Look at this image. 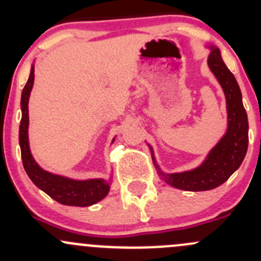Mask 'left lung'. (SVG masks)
Here are the masks:
<instances>
[{"mask_svg":"<svg viewBox=\"0 0 261 261\" xmlns=\"http://www.w3.org/2000/svg\"><path fill=\"white\" fill-rule=\"evenodd\" d=\"M206 48L210 49L207 65L220 83L226 98L227 126L222 138L207 152L198 167L179 173H165L155 159L152 146L145 140L160 179L181 191H210L225 183L240 168L249 145V122L238 81L226 67L221 50L213 44Z\"/></svg>","mask_w":261,"mask_h":261,"instance_id":"obj_1","label":"left lung"}]
</instances>
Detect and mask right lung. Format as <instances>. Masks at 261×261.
Wrapping results in <instances>:
<instances>
[{
  "mask_svg": "<svg viewBox=\"0 0 261 261\" xmlns=\"http://www.w3.org/2000/svg\"><path fill=\"white\" fill-rule=\"evenodd\" d=\"M34 63L31 64L30 75L21 93V122L18 131V143L21 149V159L26 174L31 181L45 192L49 197L65 206L88 207L102 201L109 194L112 183V174L110 173L109 179L92 178V179H72L62 174L44 170L34 159L29 143V98L34 86ZM116 136L112 139L114 144Z\"/></svg>",
  "mask_w": 261,
  "mask_h": 261,
  "instance_id": "obj_1",
  "label": "right lung"
}]
</instances>
